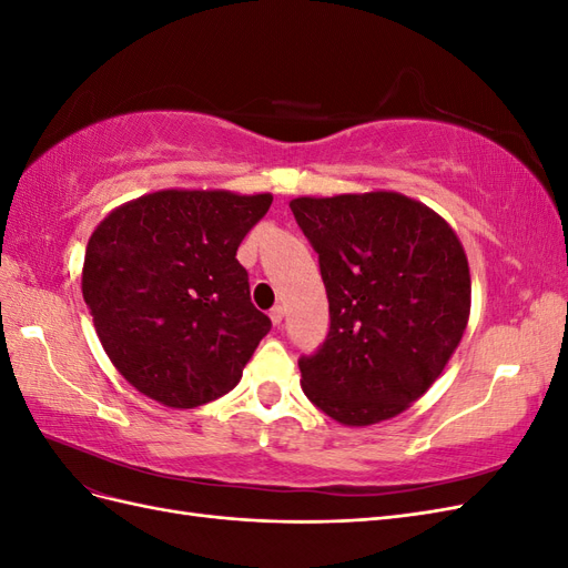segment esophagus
I'll return each mask as SVG.
<instances>
[{
  "mask_svg": "<svg viewBox=\"0 0 568 568\" xmlns=\"http://www.w3.org/2000/svg\"><path fill=\"white\" fill-rule=\"evenodd\" d=\"M270 320H272V324H282V320H284V307H282V305H274L272 311H270Z\"/></svg>",
  "mask_w": 568,
  "mask_h": 568,
  "instance_id": "34e87169",
  "label": "esophagus"
}]
</instances>
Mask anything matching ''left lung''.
<instances>
[{
    "label": "left lung",
    "mask_w": 568,
    "mask_h": 568,
    "mask_svg": "<svg viewBox=\"0 0 568 568\" xmlns=\"http://www.w3.org/2000/svg\"><path fill=\"white\" fill-rule=\"evenodd\" d=\"M320 255L332 326L298 359L324 415L369 426L400 415L448 365L471 307L467 253L428 205L398 192L288 203Z\"/></svg>",
    "instance_id": "left-lung-1"
}]
</instances>
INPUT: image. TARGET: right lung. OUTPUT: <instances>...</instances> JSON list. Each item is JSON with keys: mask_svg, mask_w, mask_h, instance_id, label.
Instances as JSON below:
<instances>
[{"mask_svg": "<svg viewBox=\"0 0 568 568\" xmlns=\"http://www.w3.org/2000/svg\"><path fill=\"white\" fill-rule=\"evenodd\" d=\"M272 203L225 189H163L92 232L82 298L113 367L151 400L192 409L232 390L270 317L236 248Z\"/></svg>", "mask_w": 568, "mask_h": 568, "instance_id": "add662e5", "label": "right lung"}]
</instances>
